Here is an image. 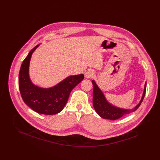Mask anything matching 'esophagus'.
<instances>
[{"label": "esophagus", "instance_id": "1", "mask_svg": "<svg viewBox=\"0 0 160 160\" xmlns=\"http://www.w3.org/2000/svg\"><path fill=\"white\" fill-rule=\"evenodd\" d=\"M95 76V72L93 70H88L87 72H86L85 74H84V77L86 78H91Z\"/></svg>", "mask_w": 160, "mask_h": 160}]
</instances>
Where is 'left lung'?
Returning a JSON list of instances; mask_svg holds the SVG:
<instances>
[{
  "instance_id": "left-lung-1",
  "label": "left lung",
  "mask_w": 160,
  "mask_h": 160,
  "mask_svg": "<svg viewBox=\"0 0 160 160\" xmlns=\"http://www.w3.org/2000/svg\"><path fill=\"white\" fill-rule=\"evenodd\" d=\"M93 86V106L95 110L97 113L103 119H107L110 120H116L121 118L125 114H129L130 113L134 112L140 106L142 102L144 99L146 89V82L145 83L144 91L143 93L142 97L138 104L131 109L122 108L114 106L110 103L107 100L103 92L99 89V87L96 83L94 80L92 81Z\"/></svg>"
}]
</instances>
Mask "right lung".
I'll return each mask as SVG.
<instances>
[{"label":"right lung","mask_w":160,"mask_h":160,"mask_svg":"<svg viewBox=\"0 0 160 160\" xmlns=\"http://www.w3.org/2000/svg\"><path fill=\"white\" fill-rule=\"evenodd\" d=\"M32 48L23 61L18 76L19 89L24 103L40 114H55L63 110L71 91L84 78L83 74L69 76L49 88L39 87L32 82L29 77V64L33 52Z\"/></svg>","instance_id":"add662e5"}]
</instances>
